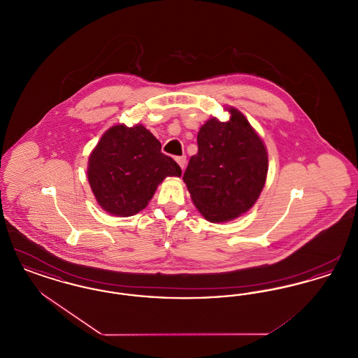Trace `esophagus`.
<instances>
[{
  "mask_svg": "<svg viewBox=\"0 0 358 358\" xmlns=\"http://www.w3.org/2000/svg\"><path fill=\"white\" fill-rule=\"evenodd\" d=\"M176 161H177V164L180 165V168L184 171V169H185V165H187V157H185V155H182V157H177V158H176Z\"/></svg>",
  "mask_w": 358,
  "mask_h": 358,
  "instance_id": "1",
  "label": "esophagus"
}]
</instances>
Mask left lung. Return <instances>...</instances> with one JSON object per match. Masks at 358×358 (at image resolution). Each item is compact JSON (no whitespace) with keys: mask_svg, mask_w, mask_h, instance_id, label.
<instances>
[{"mask_svg":"<svg viewBox=\"0 0 358 358\" xmlns=\"http://www.w3.org/2000/svg\"><path fill=\"white\" fill-rule=\"evenodd\" d=\"M220 122L212 117L197 134L199 152L190 157L184 182L190 199L208 222L234 220L260 196L268 171L263 139L235 107Z\"/></svg>","mask_w":358,"mask_h":358,"instance_id":"left-lung-1","label":"left lung"}]
</instances>
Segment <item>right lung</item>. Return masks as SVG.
<instances>
[{"label":"right lung","mask_w":358,"mask_h":358,"mask_svg":"<svg viewBox=\"0 0 358 358\" xmlns=\"http://www.w3.org/2000/svg\"><path fill=\"white\" fill-rule=\"evenodd\" d=\"M177 162L141 123L110 127L88 157L87 178L96 203L118 217L145 209L166 177H180Z\"/></svg>","instance_id":"add662e5"}]
</instances>
